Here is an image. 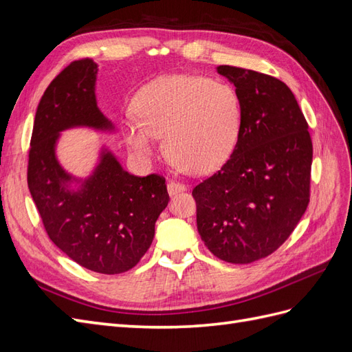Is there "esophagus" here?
Returning <instances> with one entry per match:
<instances>
[{
  "label": "esophagus",
  "mask_w": 352,
  "mask_h": 352,
  "mask_svg": "<svg viewBox=\"0 0 352 352\" xmlns=\"http://www.w3.org/2000/svg\"><path fill=\"white\" fill-rule=\"evenodd\" d=\"M184 190H186V186L179 184V182H175V180H170V182L167 184L168 195H176L177 192H184Z\"/></svg>",
  "instance_id": "1"
}]
</instances>
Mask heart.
Segmentation results:
<instances>
[{
	"label": "heart",
	"instance_id": "1",
	"mask_svg": "<svg viewBox=\"0 0 352 352\" xmlns=\"http://www.w3.org/2000/svg\"><path fill=\"white\" fill-rule=\"evenodd\" d=\"M127 114L123 132L141 157L157 153L160 138L172 162L185 172L206 175L219 168L235 150L242 105L235 88L190 74H166L148 83Z\"/></svg>",
	"mask_w": 352,
	"mask_h": 352
}]
</instances>
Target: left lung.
<instances>
[{
    "label": "left lung",
    "instance_id": "left-lung-1",
    "mask_svg": "<svg viewBox=\"0 0 352 352\" xmlns=\"http://www.w3.org/2000/svg\"><path fill=\"white\" fill-rule=\"evenodd\" d=\"M242 124L230 158L192 190L197 228L217 258L248 264L289 238L310 202L313 144L292 91L269 74L219 66Z\"/></svg>",
    "mask_w": 352,
    "mask_h": 352
}]
</instances>
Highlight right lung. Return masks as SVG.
<instances>
[{
  "mask_svg": "<svg viewBox=\"0 0 352 352\" xmlns=\"http://www.w3.org/2000/svg\"><path fill=\"white\" fill-rule=\"evenodd\" d=\"M97 73L91 58L76 60L42 95L30 140L28 186L50 239L67 257L88 270L119 274L135 267L150 248L168 194L164 177L127 173L107 148L85 179L58 163L56 148L63 131H114L97 105Z\"/></svg>",
  "mask_w": 352,
  "mask_h": 352,
  "instance_id": "add662e5",
  "label": "right lung"
}]
</instances>
